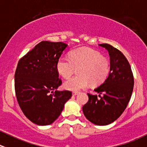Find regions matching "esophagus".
Returning a JSON list of instances; mask_svg holds the SVG:
<instances>
[{
    "label": "esophagus",
    "mask_w": 147,
    "mask_h": 147,
    "mask_svg": "<svg viewBox=\"0 0 147 147\" xmlns=\"http://www.w3.org/2000/svg\"><path fill=\"white\" fill-rule=\"evenodd\" d=\"M78 94V92H72V95H74V96H75V95H77Z\"/></svg>",
    "instance_id": "obj_1"
}]
</instances>
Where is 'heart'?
<instances>
[{
	"mask_svg": "<svg viewBox=\"0 0 147 147\" xmlns=\"http://www.w3.org/2000/svg\"><path fill=\"white\" fill-rule=\"evenodd\" d=\"M78 75L67 80L63 87L67 90L77 92L89 86L90 83L100 85L108 77L109 62L99 52L89 48H79L70 52L69 58L62 57L57 62V69L64 78H69L76 69Z\"/></svg>",
	"mask_w": 147,
	"mask_h": 147,
	"instance_id": "heart-1",
	"label": "heart"
}]
</instances>
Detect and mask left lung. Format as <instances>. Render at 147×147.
I'll use <instances>...</instances> for the list:
<instances>
[{"label":"left lung","mask_w":147,"mask_h":147,"mask_svg":"<svg viewBox=\"0 0 147 147\" xmlns=\"http://www.w3.org/2000/svg\"><path fill=\"white\" fill-rule=\"evenodd\" d=\"M99 46L109 54V75L103 83L94 90L99 93L100 98L88 93L89 99L82 107V111L91 123L105 126L115 121L124 111L131 97L134 81L129 62L121 52L108 44Z\"/></svg>","instance_id":"left-lung-1"}]
</instances>
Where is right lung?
Instances as JSON below:
<instances>
[{
	"instance_id": "add662e5",
	"label": "right lung",
	"mask_w": 147,
	"mask_h": 147,
	"mask_svg": "<svg viewBox=\"0 0 147 147\" xmlns=\"http://www.w3.org/2000/svg\"><path fill=\"white\" fill-rule=\"evenodd\" d=\"M67 47L63 42L43 41L18 62L15 72L17 101L24 114L39 126L53 123L72 97L69 90H57L62 85L57 62Z\"/></svg>"
}]
</instances>
